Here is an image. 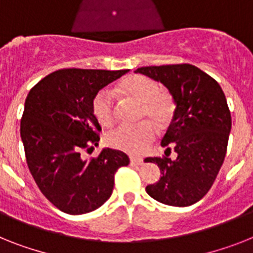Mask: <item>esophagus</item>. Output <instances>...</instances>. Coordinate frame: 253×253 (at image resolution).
I'll return each mask as SVG.
<instances>
[{
	"label": "esophagus",
	"mask_w": 253,
	"mask_h": 253,
	"mask_svg": "<svg viewBox=\"0 0 253 253\" xmlns=\"http://www.w3.org/2000/svg\"><path fill=\"white\" fill-rule=\"evenodd\" d=\"M130 163L134 166H142L143 164V159L142 158H137V156H130Z\"/></svg>",
	"instance_id": "obj_1"
}]
</instances>
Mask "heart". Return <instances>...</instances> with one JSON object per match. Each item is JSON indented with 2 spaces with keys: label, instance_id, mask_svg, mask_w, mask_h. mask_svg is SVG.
Listing matches in <instances>:
<instances>
[{
  "label": "heart",
  "instance_id": "b5f03b06",
  "mask_svg": "<svg viewBox=\"0 0 253 253\" xmlns=\"http://www.w3.org/2000/svg\"><path fill=\"white\" fill-rule=\"evenodd\" d=\"M118 90L126 98L141 103V120H150L156 126L164 128L170 123L176 104L172 95L160 90L159 84L147 76L131 75L119 84ZM91 111L102 126H111L116 118L115 103L108 90H99L93 98ZM150 122H142L134 126L122 125L106 135V143L114 149L130 154H142L155 138V126Z\"/></svg>",
  "mask_w": 253,
  "mask_h": 253
}]
</instances>
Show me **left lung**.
Listing matches in <instances>:
<instances>
[{
	"label": "left lung",
	"instance_id": "1",
	"mask_svg": "<svg viewBox=\"0 0 253 253\" xmlns=\"http://www.w3.org/2000/svg\"><path fill=\"white\" fill-rule=\"evenodd\" d=\"M135 72L160 81L176 104L162 139L166 156L145 160L158 164L162 173L146 191L167 206H191L212 187L226 155L231 116L224 91L210 75L187 63L141 67ZM170 149L177 154L174 161L169 158Z\"/></svg>",
	"mask_w": 253,
	"mask_h": 253
}]
</instances>
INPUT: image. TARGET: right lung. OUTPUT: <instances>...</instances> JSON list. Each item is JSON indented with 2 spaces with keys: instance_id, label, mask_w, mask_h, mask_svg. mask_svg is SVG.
<instances>
[{
  "instance_id": "1",
  "label": "right lung",
  "mask_w": 253,
  "mask_h": 253,
  "mask_svg": "<svg viewBox=\"0 0 253 253\" xmlns=\"http://www.w3.org/2000/svg\"><path fill=\"white\" fill-rule=\"evenodd\" d=\"M128 70L64 68L29 90L20 120L27 164L41 193L68 214L97 210L111 197L115 173L129 164L123 151L103 149L84 160L80 152L98 146L101 125L91 102L102 87Z\"/></svg>"
}]
</instances>
